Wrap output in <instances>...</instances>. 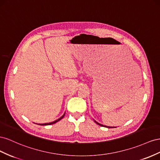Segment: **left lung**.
I'll return each instance as SVG.
<instances>
[{"label": "left lung", "instance_id": "left-lung-1", "mask_svg": "<svg viewBox=\"0 0 160 160\" xmlns=\"http://www.w3.org/2000/svg\"><path fill=\"white\" fill-rule=\"evenodd\" d=\"M94 122L97 123V124H98V125H100V126H102V127H108V128H113V127H107V126H105V125H101V124H100V123H98V122H97L96 121H94Z\"/></svg>", "mask_w": 160, "mask_h": 160}]
</instances>
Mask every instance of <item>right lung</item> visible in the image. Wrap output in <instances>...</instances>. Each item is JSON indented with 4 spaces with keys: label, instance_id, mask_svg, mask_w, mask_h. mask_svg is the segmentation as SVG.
<instances>
[{
    "label": "right lung",
    "instance_id": "obj_1",
    "mask_svg": "<svg viewBox=\"0 0 160 160\" xmlns=\"http://www.w3.org/2000/svg\"><path fill=\"white\" fill-rule=\"evenodd\" d=\"M64 115H65V114H63V116H62L60 118H58V119L56 120L55 121H53V122H49V123H43V124H38V125H52V124H54V123H56V122H57L58 121H59L60 120H61L62 118L63 117H64Z\"/></svg>",
    "mask_w": 160,
    "mask_h": 160
}]
</instances>
